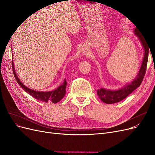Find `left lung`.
Listing matches in <instances>:
<instances>
[{"mask_svg": "<svg viewBox=\"0 0 155 155\" xmlns=\"http://www.w3.org/2000/svg\"><path fill=\"white\" fill-rule=\"evenodd\" d=\"M134 34L137 35L140 41L142 42L143 47L144 48V57L142 61L141 68H140L139 72L136 77L134 80L125 86L124 88L119 89L117 91H110L105 88H100L97 90V94L99 96L100 99L105 104H112L119 102L127 97L130 94L134 91L136 88H138L143 81L144 76L147 69V64L148 60V54L149 45L147 41L145 39L143 36L142 35L141 32L137 28H135Z\"/></svg>", "mask_w": 155, "mask_h": 155, "instance_id": "8db88e82", "label": "left lung"}]
</instances>
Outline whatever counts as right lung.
I'll return each instance as SVG.
<instances>
[{"label":"right lung","mask_w":155,"mask_h":155,"mask_svg":"<svg viewBox=\"0 0 155 155\" xmlns=\"http://www.w3.org/2000/svg\"><path fill=\"white\" fill-rule=\"evenodd\" d=\"M12 69L13 72L14 77H15L16 81L17 83L22 88L23 90H25L28 94H29L32 97L35 98L36 100H38L39 101H41L43 102H52L54 104H56V103L59 102L60 100L63 99L64 97L65 93H66V87H67V81L64 80L63 84L59 86L57 89L50 92H39V91H35L31 90V89L27 88L25 87L23 84L20 81L19 79L18 78L17 75L15 74V68H14L13 62L12 60Z\"/></svg>","instance_id":"right-lung-1"}]
</instances>
